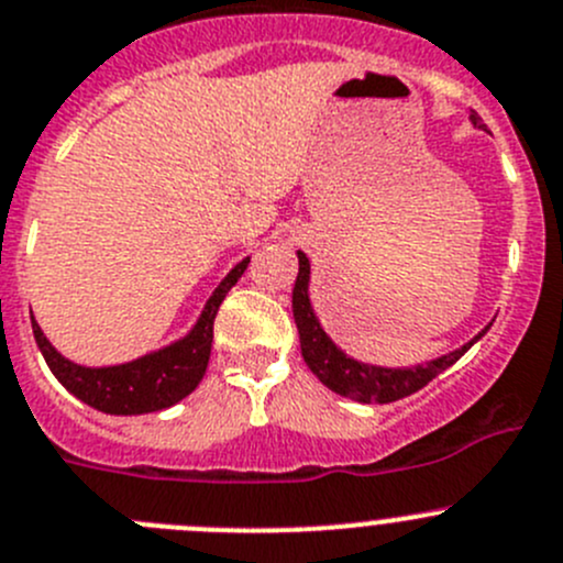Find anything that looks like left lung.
Returning a JSON list of instances; mask_svg holds the SVG:
<instances>
[{"label":"left lung","instance_id":"1","mask_svg":"<svg viewBox=\"0 0 563 563\" xmlns=\"http://www.w3.org/2000/svg\"><path fill=\"white\" fill-rule=\"evenodd\" d=\"M478 130H484L486 124H481V115L473 112L470 115ZM292 314H296L298 336H301V353L303 362L309 365V371L320 378V384L331 389V393L342 395V398L358 400V404H393V400L406 398V395L417 393V389L426 387L428 382L445 373L448 367L456 365L459 358L470 351L473 342L481 340V331L475 340H470L467 345H462L459 351L448 353V356H439L428 365L409 367V371H389V367H376L365 365V362H356V358L345 356L334 342L325 336V331L320 329L318 318L312 312V303H309V260L303 251H298V278L296 287H292Z\"/></svg>","mask_w":563,"mask_h":563}]
</instances>
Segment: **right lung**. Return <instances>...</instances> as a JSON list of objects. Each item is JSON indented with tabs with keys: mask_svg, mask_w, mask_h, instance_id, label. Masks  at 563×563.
Masks as SVG:
<instances>
[{
	"mask_svg": "<svg viewBox=\"0 0 563 563\" xmlns=\"http://www.w3.org/2000/svg\"><path fill=\"white\" fill-rule=\"evenodd\" d=\"M251 260H243L229 271L221 285L216 287L212 298L207 301L205 312L192 325L185 340L163 347V351L146 353V356L115 367H82L68 362L66 356L49 345L41 325L32 320V334L37 347L44 353L46 365L55 373L57 382L77 395L82 404L104 411V415H148V411L168 409L198 387L205 378L207 362L212 351V323H216L218 307L223 303L227 292L238 285Z\"/></svg>",
	"mask_w": 563,
	"mask_h": 563,
	"instance_id": "1",
	"label": "right lung"
}]
</instances>
